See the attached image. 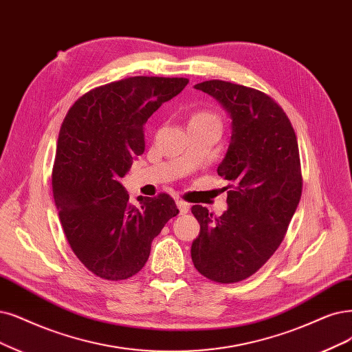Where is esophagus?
Returning a JSON list of instances; mask_svg holds the SVG:
<instances>
[{
    "label": "esophagus",
    "instance_id": "1",
    "mask_svg": "<svg viewBox=\"0 0 352 352\" xmlns=\"http://www.w3.org/2000/svg\"><path fill=\"white\" fill-rule=\"evenodd\" d=\"M177 206H178V209H179V213L181 214H186V213H188V204L186 203V201H183V200H178L177 201Z\"/></svg>",
    "mask_w": 352,
    "mask_h": 352
}]
</instances>
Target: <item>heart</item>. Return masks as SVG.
I'll return each mask as SVG.
<instances>
[{
  "label": "heart",
  "mask_w": 352,
  "mask_h": 352,
  "mask_svg": "<svg viewBox=\"0 0 352 352\" xmlns=\"http://www.w3.org/2000/svg\"><path fill=\"white\" fill-rule=\"evenodd\" d=\"M190 123H213V124H220L219 116L209 109H201L197 110L190 117Z\"/></svg>",
  "instance_id": "heart-1"
}]
</instances>
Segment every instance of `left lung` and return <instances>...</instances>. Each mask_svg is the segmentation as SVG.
<instances>
[{"label":"left lung","mask_w":352,"mask_h":352,"mask_svg":"<svg viewBox=\"0 0 352 352\" xmlns=\"http://www.w3.org/2000/svg\"><path fill=\"white\" fill-rule=\"evenodd\" d=\"M223 104L232 136L217 174L229 181L222 216L196 204L200 233L191 259L214 283H238L261 268L283 242L302 197V166L292 122L263 91L212 80L194 85Z\"/></svg>","instance_id":"1"}]
</instances>
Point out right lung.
Returning a JSON list of instances; mask_svg holds the SVG:
<instances>
[{"label":"right lung","instance_id":"1","mask_svg":"<svg viewBox=\"0 0 352 352\" xmlns=\"http://www.w3.org/2000/svg\"><path fill=\"white\" fill-rule=\"evenodd\" d=\"M187 78L130 76L89 89L59 130L52 190L71 250L94 276L127 280L146 264L151 243L178 214L166 192L129 204L122 178L145 151L143 126Z\"/></svg>","mask_w":352,"mask_h":352}]
</instances>
